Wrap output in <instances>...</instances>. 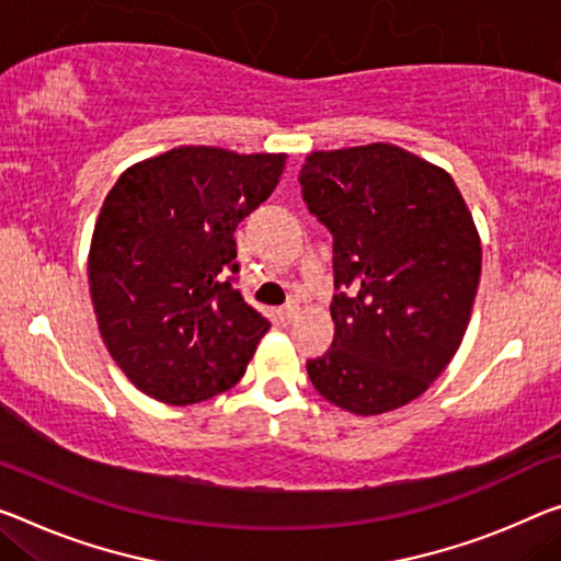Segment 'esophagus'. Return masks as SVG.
Returning <instances> with one entry per match:
<instances>
[{
  "mask_svg": "<svg viewBox=\"0 0 561 561\" xmlns=\"http://www.w3.org/2000/svg\"><path fill=\"white\" fill-rule=\"evenodd\" d=\"M298 308H300V306L296 304V300H288L286 306H280V308H278V316H280V321H283V323H290L293 318L298 316Z\"/></svg>",
  "mask_w": 561,
  "mask_h": 561,
  "instance_id": "1",
  "label": "esophagus"
}]
</instances>
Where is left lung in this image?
Here are the masks:
<instances>
[{"label":"left lung","mask_w":561,"mask_h":561,"mask_svg":"<svg viewBox=\"0 0 561 561\" xmlns=\"http://www.w3.org/2000/svg\"><path fill=\"white\" fill-rule=\"evenodd\" d=\"M308 210L333 236V346L306 368L358 416L407 407L467 333L481 243L442 168L389 142L318 150L300 168Z\"/></svg>","instance_id":"1"}]
</instances>
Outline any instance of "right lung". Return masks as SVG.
Listing matches in <instances>:
<instances>
[{
    "label": "right lung",
    "mask_w": 561,
    "mask_h": 561,
    "mask_svg": "<svg viewBox=\"0 0 561 561\" xmlns=\"http://www.w3.org/2000/svg\"><path fill=\"white\" fill-rule=\"evenodd\" d=\"M286 154L175 148L127 168L102 203L90 296L102 341L142 393L208 401L245 374L271 323L236 288L238 222L268 201Z\"/></svg>",
    "instance_id": "1"
}]
</instances>
